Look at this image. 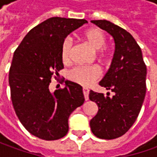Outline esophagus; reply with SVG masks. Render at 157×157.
Masks as SVG:
<instances>
[{
    "instance_id": "esophagus-1",
    "label": "esophagus",
    "mask_w": 157,
    "mask_h": 157,
    "mask_svg": "<svg viewBox=\"0 0 157 157\" xmlns=\"http://www.w3.org/2000/svg\"><path fill=\"white\" fill-rule=\"evenodd\" d=\"M83 94H84V96H85V100H88V99H89V97H88L89 90H88L87 88H83Z\"/></svg>"
}]
</instances>
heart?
Wrapping results in <instances>:
<instances>
[{"instance_id": "heart-1", "label": "heart", "mask_w": 157, "mask_h": 157, "mask_svg": "<svg viewBox=\"0 0 157 157\" xmlns=\"http://www.w3.org/2000/svg\"><path fill=\"white\" fill-rule=\"evenodd\" d=\"M83 39L96 52L97 57L102 63H106L110 57V51L105 47L106 36L105 32L99 28H91L83 34ZM72 42L69 37L63 41L61 46V57L64 63H68L71 58ZM101 72L95 65L76 66L69 71V78L84 86L92 85L100 78Z\"/></svg>"}]
</instances>
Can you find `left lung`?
<instances>
[{
  "mask_svg": "<svg viewBox=\"0 0 157 157\" xmlns=\"http://www.w3.org/2000/svg\"><path fill=\"white\" fill-rule=\"evenodd\" d=\"M113 37L112 63L100 86L111 90L110 98L90 91L89 99L99 107L90 121L91 130L100 139L112 140L126 134L135 123L146 94L147 67L142 50L132 35L106 20L91 21Z\"/></svg>",
  "mask_w": 157,
  "mask_h": 157,
  "instance_id": "1",
  "label": "left lung"
}]
</instances>
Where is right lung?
<instances>
[{
    "label": "right lung",
    "instance_id": "1",
    "mask_svg": "<svg viewBox=\"0 0 157 157\" xmlns=\"http://www.w3.org/2000/svg\"><path fill=\"white\" fill-rule=\"evenodd\" d=\"M86 22L49 18L30 29L14 53L9 76L12 104L22 126L40 139L54 141L65 136L71 113L85 101L77 83L65 80L64 88L54 93L49 86L52 76L63 68V41Z\"/></svg>",
    "mask_w": 157,
    "mask_h": 157
}]
</instances>
